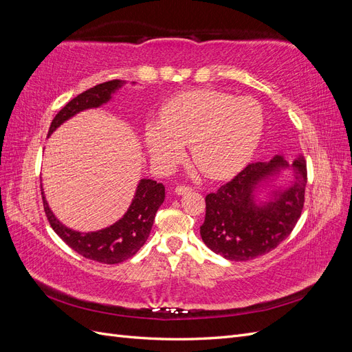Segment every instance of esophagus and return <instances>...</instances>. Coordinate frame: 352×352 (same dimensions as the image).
I'll return each instance as SVG.
<instances>
[{
    "label": "esophagus",
    "instance_id": "34e87169",
    "mask_svg": "<svg viewBox=\"0 0 352 352\" xmlns=\"http://www.w3.org/2000/svg\"><path fill=\"white\" fill-rule=\"evenodd\" d=\"M190 190H192V188H190V186H186V185H179V186H176L175 192H176L177 195H184V194L190 192Z\"/></svg>",
    "mask_w": 352,
    "mask_h": 352
}]
</instances>
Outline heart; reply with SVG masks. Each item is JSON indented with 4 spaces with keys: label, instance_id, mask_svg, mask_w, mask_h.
<instances>
[{
    "label": "heart",
    "instance_id": "b5f03b06",
    "mask_svg": "<svg viewBox=\"0 0 352 352\" xmlns=\"http://www.w3.org/2000/svg\"><path fill=\"white\" fill-rule=\"evenodd\" d=\"M263 111L252 98H235L214 89L176 95L162 119L145 126V141L154 162L176 164L190 142L195 164L212 179L233 173L251 158L263 132Z\"/></svg>",
    "mask_w": 352,
    "mask_h": 352
}]
</instances>
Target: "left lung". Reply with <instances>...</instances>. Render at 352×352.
Returning <instances> with one entry per match:
<instances>
[{"label": "left lung", "mask_w": 352, "mask_h": 352, "mask_svg": "<svg viewBox=\"0 0 352 352\" xmlns=\"http://www.w3.org/2000/svg\"><path fill=\"white\" fill-rule=\"evenodd\" d=\"M283 167L289 163L282 155L269 163H251L206 197V220L199 233L211 251L230 261H247L270 252L291 235L305 201L304 160L300 157L291 164L295 179L289 186L272 189L269 201H257L258 189H267Z\"/></svg>", "instance_id": "1"}]
</instances>
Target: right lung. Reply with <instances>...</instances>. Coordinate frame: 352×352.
<instances>
[{
    "mask_svg": "<svg viewBox=\"0 0 352 352\" xmlns=\"http://www.w3.org/2000/svg\"><path fill=\"white\" fill-rule=\"evenodd\" d=\"M123 83L124 80L114 79L95 85L94 88L79 94L56 114L51 122L48 135L76 113L100 107L101 104L107 102L111 98V94L119 89ZM42 201H44V210L51 228L73 251L88 260L102 264H117L133 257L150 236L155 212L164 201V186L153 179H142L126 214L110 228L89 233H80L61 225L50 210L44 192H42Z\"/></svg>",
    "mask_w": 352,
    "mask_h": 352,
    "instance_id": "add662e5",
    "label": "right lung"
}]
</instances>
